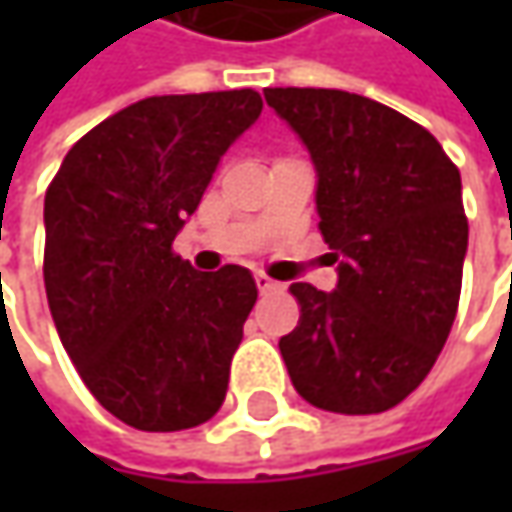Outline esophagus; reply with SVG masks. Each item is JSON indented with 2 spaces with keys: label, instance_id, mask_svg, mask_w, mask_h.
<instances>
[{
  "label": "esophagus",
  "instance_id": "34e87169",
  "mask_svg": "<svg viewBox=\"0 0 512 512\" xmlns=\"http://www.w3.org/2000/svg\"><path fill=\"white\" fill-rule=\"evenodd\" d=\"M256 287H259V293H270V290H276V282L265 273H256Z\"/></svg>",
  "mask_w": 512,
  "mask_h": 512
}]
</instances>
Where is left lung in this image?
Here are the masks:
<instances>
[{
    "label": "left lung",
    "mask_w": 512,
    "mask_h": 512,
    "mask_svg": "<svg viewBox=\"0 0 512 512\" xmlns=\"http://www.w3.org/2000/svg\"><path fill=\"white\" fill-rule=\"evenodd\" d=\"M316 168L336 290L290 285L299 325L279 339L296 393L344 416L384 413L436 364L462 293V176L422 125L359 93L267 88Z\"/></svg>",
    "instance_id": "1"
}]
</instances>
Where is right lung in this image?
Returning <instances> with one entry per match:
<instances>
[{"mask_svg":"<svg viewBox=\"0 0 512 512\" xmlns=\"http://www.w3.org/2000/svg\"><path fill=\"white\" fill-rule=\"evenodd\" d=\"M259 113L250 88L150 96L85 133L45 193L56 333L96 402L136 430H187L225 402L259 290L247 267L193 270L173 239Z\"/></svg>","mask_w":512,"mask_h":512,"instance_id":"add662e5","label":"right lung"}]
</instances>
